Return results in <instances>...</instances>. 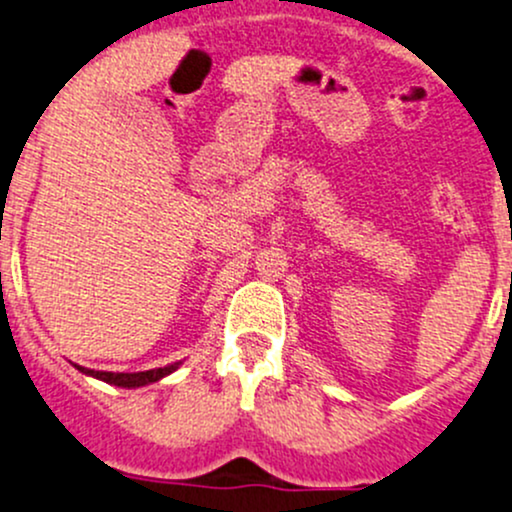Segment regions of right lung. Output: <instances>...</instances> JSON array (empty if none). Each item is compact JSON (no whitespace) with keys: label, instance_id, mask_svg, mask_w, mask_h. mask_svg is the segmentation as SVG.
Instances as JSON below:
<instances>
[{"label":"right lung","instance_id":"obj_1","mask_svg":"<svg viewBox=\"0 0 512 512\" xmlns=\"http://www.w3.org/2000/svg\"><path fill=\"white\" fill-rule=\"evenodd\" d=\"M179 364H170V367H160V369H150V372H133V374H116V372H94V369H84L77 367L80 372L89 374V376H97V379L106 381V384H114V386H123V389H136V386H145V384H153V381L162 379L165 374H170L177 369Z\"/></svg>","mask_w":512,"mask_h":512}]
</instances>
